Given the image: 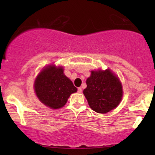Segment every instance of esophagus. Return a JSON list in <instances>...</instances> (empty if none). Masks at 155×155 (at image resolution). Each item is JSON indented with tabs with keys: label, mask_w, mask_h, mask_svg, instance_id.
Returning a JSON list of instances; mask_svg holds the SVG:
<instances>
[{
	"label": "esophagus",
	"mask_w": 155,
	"mask_h": 155,
	"mask_svg": "<svg viewBox=\"0 0 155 155\" xmlns=\"http://www.w3.org/2000/svg\"><path fill=\"white\" fill-rule=\"evenodd\" d=\"M78 92H79V93H81V92H82V89H81V87L78 88Z\"/></svg>",
	"instance_id": "esophagus-1"
}]
</instances>
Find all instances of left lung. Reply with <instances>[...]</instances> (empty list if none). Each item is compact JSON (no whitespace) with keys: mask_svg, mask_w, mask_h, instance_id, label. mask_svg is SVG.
Here are the masks:
<instances>
[{"mask_svg":"<svg viewBox=\"0 0 155 155\" xmlns=\"http://www.w3.org/2000/svg\"><path fill=\"white\" fill-rule=\"evenodd\" d=\"M83 91L90 107L97 113L106 114L118 106L122 100V87L109 69L91 71Z\"/></svg>","mask_w":155,"mask_h":155,"instance_id":"8db88e82","label":"left lung"}]
</instances>
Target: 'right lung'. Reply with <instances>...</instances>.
<instances>
[{
	"label": "right lung",
	"mask_w": 155,
	"mask_h": 155,
	"mask_svg": "<svg viewBox=\"0 0 155 155\" xmlns=\"http://www.w3.org/2000/svg\"><path fill=\"white\" fill-rule=\"evenodd\" d=\"M34 88L41 103L54 109L63 107L69 96L77 91L72 81L64 75L63 68L55 65H49L40 72Z\"/></svg>",
	"instance_id": "1"
}]
</instances>
